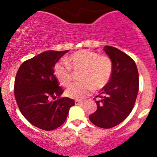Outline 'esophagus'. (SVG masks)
Instances as JSON below:
<instances>
[{
	"instance_id": "obj_1",
	"label": "esophagus",
	"mask_w": 157,
	"mask_h": 157,
	"mask_svg": "<svg viewBox=\"0 0 157 157\" xmlns=\"http://www.w3.org/2000/svg\"><path fill=\"white\" fill-rule=\"evenodd\" d=\"M74 102H75L76 105H82L83 103V101L82 100H75Z\"/></svg>"
}]
</instances>
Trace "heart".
Returning a JSON list of instances; mask_svg holds the SVG:
<instances>
[{"mask_svg":"<svg viewBox=\"0 0 157 157\" xmlns=\"http://www.w3.org/2000/svg\"><path fill=\"white\" fill-rule=\"evenodd\" d=\"M64 61L54 66V74L63 86H68L72 81V71H80V82L71 84L66 90V96L71 99H82L93 90L104 88L110 80L113 71L112 61L108 55H99L93 51L82 49L72 54Z\"/></svg>","mask_w":157,"mask_h":157,"instance_id":"1","label":"heart"}]
</instances>
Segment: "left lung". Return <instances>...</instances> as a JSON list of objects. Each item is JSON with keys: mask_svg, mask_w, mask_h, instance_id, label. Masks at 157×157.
Here are the masks:
<instances>
[{"mask_svg": "<svg viewBox=\"0 0 157 157\" xmlns=\"http://www.w3.org/2000/svg\"><path fill=\"white\" fill-rule=\"evenodd\" d=\"M113 64L108 84L96 96L97 109L89 118L102 128H111L122 122L132 111L139 90V77L134 60L121 50L106 45L103 48Z\"/></svg>", "mask_w": 157, "mask_h": 157, "instance_id": "8db88e82", "label": "left lung"}]
</instances>
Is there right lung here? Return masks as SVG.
<instances>
[{
    "label": "right lung",
    "instance_id": "right-lung-1",
    "mask_svg": "<svg viewBox=\"0 0 157 157\" xmlns=\"http://www.w3.org/2000/svg\"><path fill=\"white\" fill-rule=\"evenodd\" d=\"M67 51H46L25 61L17 73L14 95L23 116L36 127L52 131L65 121L74 100L61 97L64 90L54 66Z\"/></svg>",
    "mask_w": 157,
    "mask_h": 157
}]
</instances>
